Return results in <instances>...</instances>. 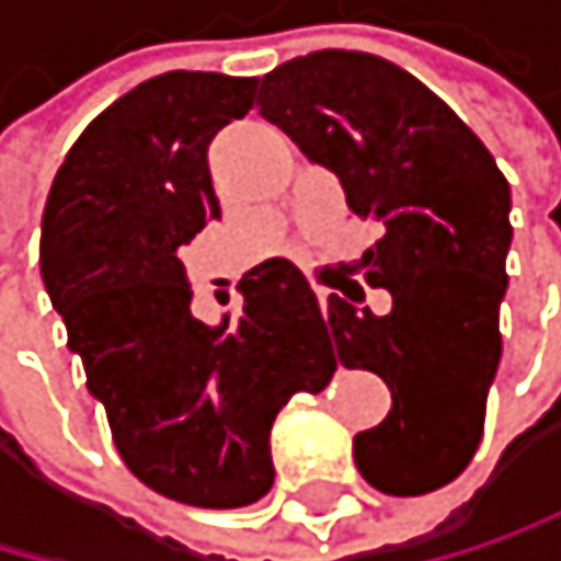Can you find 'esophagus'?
Wrapping results in <instances>:
<instances>
[{
    "label": "esophagus",
    "instance_id": "esophagus-1",
    "mask_svg": "<svg viewBox=\"0 0 561 561\" xmlns=\"http://www.w3.org/2000/svg\"><path fill=\"white\" fill-rule=\"evenodd\" d=\"M316 296H319V306H322V312H327V309H330V289H322V286H319V289H316Z\"/></svg>",
    "mask_w": 561,
    "mask_h": 561
}]
</instances>
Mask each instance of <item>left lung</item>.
<instances>
[{
	"mask_svg": "<svg viewBox=\"0 0 561 561\" xmlns=\"http://www.w3.org/2000/svg\"><path fill=\"white\" fill-rule=\"evenodd\" d=\"M259 111L383 231L359 268L390 309L377 316L353 278L327 309L336 359L374 370L393 397L383 424L353 437L356 468L383 494L437 491L474 458L502 359L508 181L434 90L374 53L283 62L262 77Z\"/></svg>",
	"mask_w": 561,
	"mask_h": 561,
	"instance_id": "obj_1",
	"label": "left lung"
}]
</instances>
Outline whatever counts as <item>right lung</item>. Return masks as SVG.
Segmentation results:
<instances>
[{"instance_id": "1", "label": "right lung", "mask_w": 561, "mask_h": 561, "mask_svg": "<svg viewBox=\"0 0 561 561\" xmlns=\"http://www.w3.org/2000/svg\"><path fill=\"white\" fill-rule=\"evenodd\" d=\"M255 77L171 70L111 103L59 164L39 239L43 283L103 403L124 465L195 508L272 488V421L333 380L316 293L289 259L242 275V312H191L181 249L218 218L211 137L252 111Z\"/></svg>"}]
</instances>
